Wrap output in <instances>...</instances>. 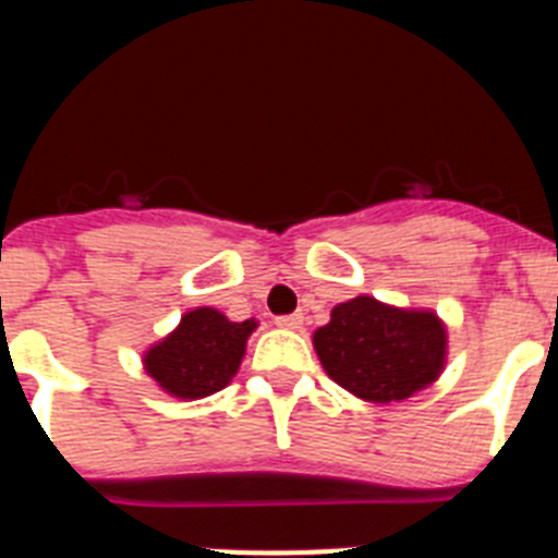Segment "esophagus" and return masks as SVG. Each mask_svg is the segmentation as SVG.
I'll return each mask as SVG.
<instances>
[{
    "label": "esophagus",
    "mask_w": 558,
    "mask_h": 558,
    "mask_svg": "<svg viewBox=\"0 0 558 558\" xmlns=\"http://www.w3.org/2000/svg\"><path fill=\"white\" fill-rule=\"evenodd\" d=\"M302 313H293V315H276V327L282 329H299L302 327Z\"/></svg>",
    "instance_id": "obj_1"
}]
</instances>
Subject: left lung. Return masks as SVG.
Wrapping results in <instances>:
<instances>
[{"label": "left lung", "instance_id": "1", "mask_svg": "<svg viewBox=\"0 0 558 558\" xmlns=\"http://www.w3.org/2000/svg\"><path fill=\"white\" fill-rule=\"evenodd\" d=\"M313 347L340 388L368 402H399L436 383L447 357V329L436 313L399 310L357 295L315 329Z\"/></svg>", "mask_w": 558, "mask_h": 558}]
</instances>
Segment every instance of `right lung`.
Listing matches in <instances>:
<instances>
[{
  "mask_svg": "<svg viewBox=\"0 0 558 558\" xmlns=\"http://www.w3.org/2000/svg\"><path fill=\"white\" fill-rule=\"evenodd\" d=\"M254 329V318L236 324L211 307L190 310L179 327L147 349L145 372L172 397L204 399L229 386Z\"/></svg>",
  "mask_w": 558,
  "mask_h": 558,
  "instance_id": "add662e5",
  "label": "right lung"
}]
</instances>
